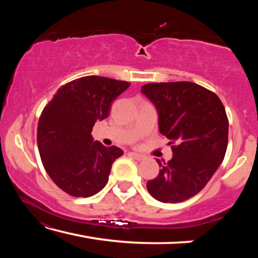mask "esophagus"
Here are the masks:
<instances>
[{"mask_svg":"<svg viewBox=\"0 0 258 258\" xmlns=\"http://www.w3.org/2000/svg\"><path fill=\"white\" fill-rule=\"evenodd\" d=\"M130 156L133 157V158L137 159V160H142L143 158H145V157H143L142 155L138 154V152H130Z\"/></svg>","mask_w":258,"mask_h":258,"instance_id":"obj_1","label":"esophagus"}]
</instances>
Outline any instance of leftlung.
Instances as JSON below:
<instances>
[{
	"mask_svg": "<svg viewBox=\"0 0 258 258\" xmlns=\"http://www.w3.org/2000/svg\"><path fill=\"white\" fill-rule=\"evenodd\" d=\"M141 92L155 104L159 132L169 139L172 159H156L158 176L147 189L161 203H182L202 191L224 159L229 120L217 95L191 82L150 83Z\"/></svg>",
	"mask_w": 258,
	"mask_h": 258,
	"instance_id": "obj_1",
	"label": "left lung"
}]
</instances>
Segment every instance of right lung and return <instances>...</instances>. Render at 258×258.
<instances>
[{
	"label": "right lung",
	"instance_id": "right-lung-1",
	"mask_svg": "<svg viewBox=\"0 0 258 258\" xmlns=\"http://www.w3.org/2000/svg\"><path fill=\"white\" fill-rule=\"evenodd\" d=\"M130 85L108 77H81L61 86L43 109L38 151L51 180L66 194L87 198L106 186L112 163L123 150L93 141L91 132Z\"/></svg>",
	"mask_w": 258,
	"mask_h": 258
}]
</instances>
